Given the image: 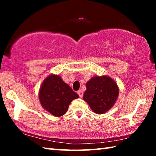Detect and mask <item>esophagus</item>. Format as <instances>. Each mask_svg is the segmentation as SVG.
I'll return each instance as SVG.
<instances>
[{"instance_id":"obj_1","label":"esophagus","mask_w":156,"mask_h":156,"mask_svg":"<svg viewBox=\"0 0 156 156\" xmlns=\"http://www.w3.org/2000/svg\"><path fill=\"white\" fill-rule=\"evenodd\" d=\"M78 94L79 95V96H80V98H82V97H83V91H82V90H79L78 91Z\"/></svg>"}]
</instances>
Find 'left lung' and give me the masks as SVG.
<instances>
[{
  "label": "left lung",
  "instance_id": "1",
  "mask_svg": "<svg viewBox=\"0 0 156 156\" xmlns=\"http://www.w3.org/2000/svg\"><path fill=\"white\" fill-rule=\"evenodd\" d=\"M83 100L97 114H103L110 110L117 101L119 88L109 76H94L86 83Z\"/></svg>",
  "mask_w": 156,
  "mask_h": 156
}]
</instances>
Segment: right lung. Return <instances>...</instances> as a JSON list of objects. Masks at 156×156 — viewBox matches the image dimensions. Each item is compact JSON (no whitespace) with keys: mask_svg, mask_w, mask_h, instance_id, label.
<instances>
[{"mask_svg":"<svg viewBox=\"0 0 156 156\" xmlns=\"http://www.w3.org/2000/svg\"><path fill=\"white\" fill-rule=\"evenodd\" d=\"M78 97L60 76L53 73L44 78L38 91L41 106L56 117L65 115L72 100Z\"/></svg>","mask_w":156,"mask_h":156,"instance_id":"1","label":"right lung"}]
</instances>
